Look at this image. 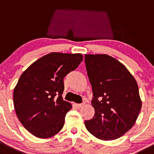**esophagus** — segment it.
<instances>
[{
	"label": "esophagus",
	"mask_w": 154,
	"mask_h": 154,
	"mask_svg": "<svg viewBox=\"0 0 154 154\" xmlns=\"http://www.w3.org/2000/svg\"><path fill=\"white\" fill-rule=\"evenodd\" d=\"M85 105V103H80V104H76V106H77V108H82L83 106Z\"/></svg>",
	"instance_id": "obj_1"
}]
</instances>
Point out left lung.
I'll use <instances>...</instances> for the list:
<instances>
[{"instance_id":"left-lung-1","label":"left lung","mask_w":154,"mask_h":154,"mask_svg":"<svg viewBox=\"0 0 154 154\" xmlns=\"http://www.w3.org/2000/svg\"><path fill=\"white\" fill-rule=\"evenodd\" d=\"M95 115L88 131L103 140L119 138L135 123L141 109L138 86L125 66L107 54H85Z\"/></svg>"}]
</instances>
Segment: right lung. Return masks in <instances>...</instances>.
Here are the masks:
<instances>
[{
	"label": "right lung",
	"instance_id": "obj_1",
	"mask_svg": "<svg viewBox=\"0 0 154 154\" xmlns=\"http://www.w3.org/2000/svg\"><path fill=\"white\" fill-rule=\"evenodd\" d=\"M83 61L81 54L51 52L32 63L21 74L14 90L19 120L38 138H48L62 129L71 104L63 100L64 77Z\"/></svg>",
	"mask_w": 154,
	"mask_h": 154
}]
</instances>
